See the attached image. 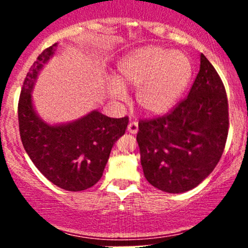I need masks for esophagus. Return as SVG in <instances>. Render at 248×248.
I'll return each instance as SVG.
<instances>
[{"label":"esophagus","instance_id":"obj_1","mask_svg":"<svg viewBox=\"0 0 248 248\" xmlns=\"http://www.w3.org/2000/svg\"><path fill=\"white\" fill-rule=\"evenodd\" d=\"M127 130L129 132L130 134H136L139 130V124L136 121H132L128 124V127H127Z\"/></svg>","mask_w":248,"mask_h":248}]
</instances>
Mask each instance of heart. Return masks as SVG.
Instances as JSON below:
<instances>
[{"label": "heart", "mask_w": 248, "mask_h": 248, "mask_svg": "<svg viewBox=\"0 0 248 248\" xmlns=\"http://www.w3.org/2000/svg\"><path fill=\"white\" fill-rule=\"evenodd\" d=\"M192 75V61L184 51L147 45L119 62L116 79L108 80L107 92L112 98L124 99V87L136 88L139 107L149 115H161L177 104Z\"/></svg>", "instance_id": "obj_1"}]
</instances>
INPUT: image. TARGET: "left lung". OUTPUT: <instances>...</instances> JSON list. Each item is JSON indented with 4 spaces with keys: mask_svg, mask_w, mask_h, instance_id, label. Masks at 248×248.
Instances as JSON below:
<instances>
[{
    "mask_svg": "<svg viewBox=\"0 0 248 248\" xmlns=\"http://www.w3.org/2000/svg\"><path fill=\"white\" fill-rule=\"evenodd\" d=\"M227 133L225 87L202 53L199 72L187 98L170 114L139 124L136 140L144 177L161 191H189L217 166Z\"/></svg>",
    "mask_w": 248,
    "mask_h": 248,
    "instance_id": "1",
    "label": "left lung"
}]
</instances>
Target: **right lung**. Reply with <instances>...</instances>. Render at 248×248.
<instances>
[{
    "label": "right lung",
    "instance_id": "obj_1",
    "mask_svg": "<svg viewBox=\"0 0 248 248\" xmlns=\"http://www.w3.org/2000/svg\"><path fill=\"white\" fill-rule=\"evenodd\" d=\"M57 46L56 43L43 51L25 77L18 102L19 134L25 152L45 177L67 191H81L101 178L110 150L126 132L128 118H108L94 109L64 124L43 120L32 90Z\"/></svg>",
    "mask_w": 248,
    "mask_h": 248
}]
</instances>
